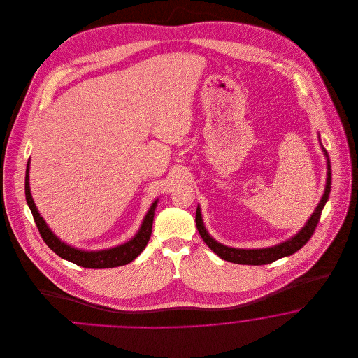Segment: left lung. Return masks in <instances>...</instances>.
I'll use <instances>...</instances> for the list:
<instances>
[{"label": "left lung", "mask_w": 358, "mask_h": 358, "mask_svg": "<svg viewBox=\"0 0 358 358\" xmlns=\"http://www.w3.org/2000/svg\"><path fill=\"white\" fill-rule=\"evenodd\" d=\"M322 146V143H321ZM324 155L327 158V178H326V187H324V193L320 201L318 206L315 208L314 213L311 215V217L307 220L306 225L292 238L273 245L268 248H259V250H241V248H232V247H227L224 244L217 243L215 238H210V235L206 232L205 229L203 217H201V212H200V205L197 206L196 210V225H197V231L201 235V238L205 241V244L216 254L220 256L224 260L231 262V263H236V264H250V266H262V264H268L273 263L275 260L285 257V256L292 255L295 254L298 250H301L310 238L313 236L317 224L321 219V213L324 209L326 201L329 200V193H330V187H331V166H330V159H329V154L326 152L324 146H322Z\"/></svg>", "instance_id": "obj_1"}]
</instances>
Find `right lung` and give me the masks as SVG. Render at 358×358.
I'll return each mask as SVG.
<instances>
[{
  "label": "right lung",
  "mask_w": 358,
  "mask_h": 358,
  "mask_svg": "<svg viewBox=\"0 0 358 358\" xmlns=\"http://www.w3.org/2000/svg\"><path fill=\"white\" fill-rule=\"evenodd\" d=\"M25 199H27V204L34 215V222L38 228V232H40L43 240L45 241V244L56 255L69 260L71 263H75L80 267H85V268H113V267H120V266H124V264L133 262L136 256L145 250V247L150 238L152 227H153L154 210H155V206L158 203V200L154 201L149 212L146 213L138 234L127 243L120 244L114 248L102 250V251H82L75 247H71L64 241H62L56 235H53V232L48 228L47 222H44V219L40 216V213L34 205L31 189H29V162L27 165V173H25Z\"/></svg>",
  "instance_id": "1"
}]
</instances>
